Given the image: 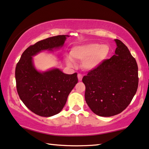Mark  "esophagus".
<instances>
[{
  "mask_svg": "<svg viewBox=\"0 0 149 149\" xmlns=\"http://www.w3.org/2000/svg\"><path fill=\"white\" fill-rule=\"evenodd\" d=\"M77 77H78V79L79 81H81L82 79H83V75L81 74H78L77 75Z\"/></svg>",
  "mask_w": 149,
  "mask_h": 149,
  "instance_id": "1",
  "label": "esophagus"
}]
</instances>
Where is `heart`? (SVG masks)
<instances>
[{
    "mask_svg": "<svg viewBox=\"0 0 149 149\" xmlns=\"http://www.w3.org/2000/svg\"><path fill=\"white\" fill-rule=\"evenodd\" d=\"M110 48L107 44L97 43L75 46L70 51V58L66 60L70 66L74 65V62H82V67L84 70L92 71L97 68L108 58Z\"/></svg>",
    "mask_w": 149,
    "mask_h": 149,
    "instance_id": "b5f03b06",
    "label": "heart"
}]
</instances>
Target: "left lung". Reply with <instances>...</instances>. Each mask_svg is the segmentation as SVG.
I'll return each mask as SVG.
<instances>
[{
  "label": "left lung",
  "instance_id": "obj_1",
  "mask_svg": "<svg viewBox=\"0 0 149 149\" xmlns=\"http://www.w3.org/2000/svg\"><path fill=\"white\" fill-rule=\"evenodd\" d=\"M115 54L83 78L86 103L96 115L110 117L124 110L136 93L139 75L136 61L119 40Z\"/></svg>",
  "mask_w": 149,
  "mask_h": 149
}]
</instances>
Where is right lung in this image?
<instances>
[{
    "label": "right lung",
    "mask_w": 149,
    "mask_h": 149,
    "mask_svg": "<svg viewBox=\"0 0 149 149\" xmlns=\"http://www.w3.org/2000/svg\"><path fill=\"white\" fill-rule=\"evenodd\" d=\"M66 35L41 40L29 46L21 55L15 68L17 90L21 100L28 109L43 117L60 113L68 96L78 83L77 73L67 74L58 68L46 71L35 67L33 56L43 51L62 48Z\"/></svg>",
    "instance_id": "1"
}]
</instances>
